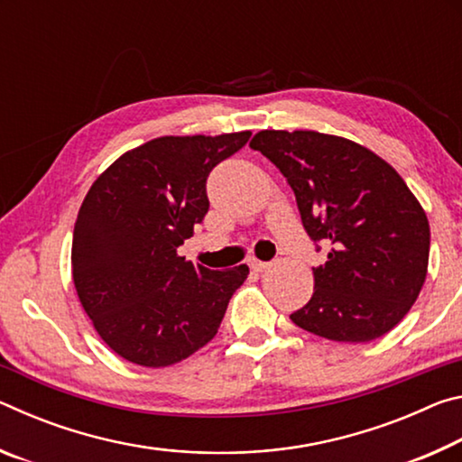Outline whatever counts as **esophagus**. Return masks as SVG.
Returning <instances> with one entry per match:
<instances>
[{
  "instance_id": "1",
  "label": "esophagus",
  "mask_w": 462,
  "mask_h": 462,
  "mask_svg": "<svg viewBox=\"0 0 462 462\" xmlns=\"http://www.w3.org/2000/svg\"><path fill=\"white\" fill-rule=\"evenodd\" d=\"M248 264H250V269L256 271V273H261V271H264V269H269V263H263V261H259V259H253V261H250Z\"/></svg>"
}]
</instances>
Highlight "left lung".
<instances>
[{
	"mask_svg": "<svg viewBox=\"0 0 462 462\" xmlns=\"http://www.w3.org/2000/svg\"><path fill=\"white\" fill-rule=\"evenodd\" d=\"M250 148L287 179L316 250L328 246L314 295L291 322L336 342H369L400 324L430 254L426 212L400 173L369 148L314 130H263Z\"/></svg>",
	"mask_w": 462,
	"mask_h": 462,
	"instance_id": "8db88e82",
	"label": "left lung"
}]
</instances>
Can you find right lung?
Masks as SVG:
<instances>
[{"mask_svg":"<svg viewBox=\"0 0 462 462\" xmlns=\"http://www.w3.org/2000/svg\"><path fill=\"white\" fill-rule=\"evenodd\" d=\"M250 132L162 136L122 154L85 195L73 232V281L97 334L140 366H169L214 338L246 264L212 271L177 248L209 209L212 169Z\"/></svg>","mask_w":462,"mask_h":462,"instance_id":"1","label":"right lung"}]
</instances>
